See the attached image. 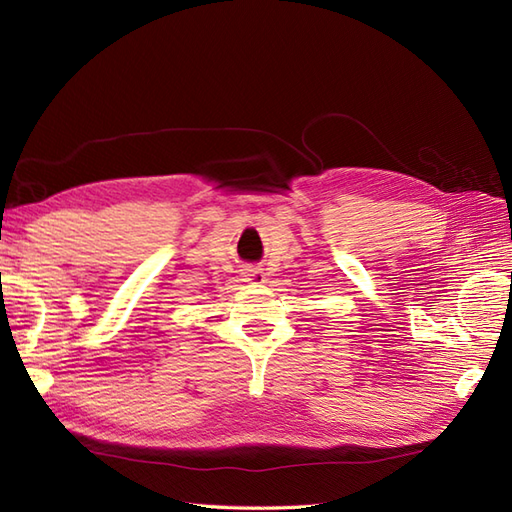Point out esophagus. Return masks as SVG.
Instances as JSON below:
<instances>
[{"label": "esophagus", "mask_w": 512, "mask_h": 512, "mask_svg": "<svg viewBox=\"0 0 512 512\" xmlns=\"http://www.w3.org/2000/svg\"><path fill=\"white\" fill-rule=\"evenodd\" d=\"M243 277H245V282H252V284H262V282H265V273H262L256 267H245L243 269Z\"/></svg>", "instance_id": "34e87169"}]
</instances>
